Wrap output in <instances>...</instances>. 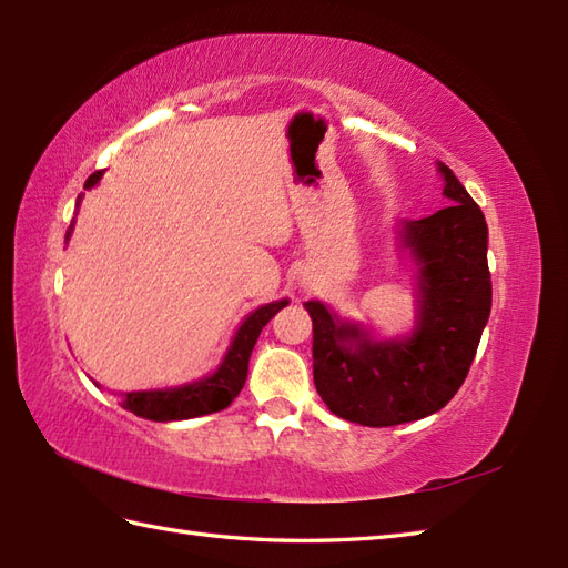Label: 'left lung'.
Returning <instances> with one entry per match:
<instances>
[{
    "label": "left lung",
    "mask_w": 568,
    "mask_h": 568,
    "mask_svg": "<svg viewBox=\"0 0 568 568\" xmlns=\"http://www.w3.org/2000/svg\"><path fill=\"white\" fill-rule=\"evenodd\" d=\"M439 173L452 204L403 232L419 265L413 336L373 342L322 303H305L317 393L336 417L356 425L393 427L442 409L466 381L490 315L486 216L449 165L439 163Z\"/></svg>",
    "instance_id": "1"
}]
</instances>
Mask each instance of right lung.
<instances>
[{
    "instance_id": "obj_1",
    "label": "right lung",
    "mask_w": 568,
    "mask_h": 568,
    "mask_svg": "<svg viewBox=\"0 0 568 568\" xmlns=\"http://www.w3.org/2000/svg\"><path fill=\"white\" fill-rule=\"evenodd\" d=\"M102 178V171H94L84 187L98 185ZM287 300L281 303L263 305L241 324L232 346L222 361V366L216 368L210 378H202L197 383L183 385V388H165V390H141V393H126L122 397V407L129 409L143 419L153 422H173V419H190L202 417L210 413H220V409L232 405L234 397L241 393L246 383L248 373V358L256 344L261 329L268 324L277 310H283Z\"/></svg>"
}]
</instances>
